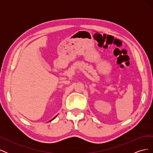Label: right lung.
<instances>
[{"instance_id": "right-lung-1", "label": "right lung", "mask_w": 153, "mask_h": 153, "mask_svg": "<svg viewBox=\"0 0 153 153\" xmlns=\"http://www.w3.org/2000/svg\"><path fill=\"white\" fill-rule=\"evenodd\" d=\"M55 117H56V116H55ZM55 117H53V119H52V120H51V121H52V120H53V119H55Z\"/></svg>"}]
</instances>
